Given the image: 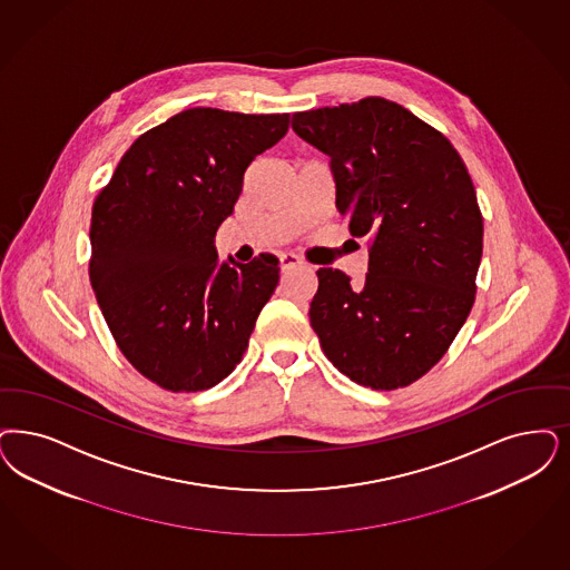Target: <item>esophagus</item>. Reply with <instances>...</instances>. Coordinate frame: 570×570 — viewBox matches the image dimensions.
<instances>
[{
	"mask_svg": "<svg viewBox=\"0 0 570 570\" xmlns=\"http://www.w3.org/2000/svg\"><path fill=\"white\" fill-rule=\"evenodd\" d=\"M301 265H303V261H301L298 256L293 255V253L279 255V267H282V272H291V269H295V267H301Z\"/></svg>",
	"mask_w": 570,
	"mask_h": 570,
	"instance_id": "esophagus-1",
	"label": "esophagus"
}]
</instances>
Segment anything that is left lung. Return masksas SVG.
Listing matches in <instances>:
<instances>
[{
    "label": "left lung",
    "mask_w": 570,
    "mask_h": 570,
    "mask_svg": "<svg viewBox=\"0 0 570 570\" xmlns=\"http://www.w3.org/2000/svg\"><path fill=\"white\" fill-rule=\"evenodd\" d=\"M293 130L331 157L352 236H371L362 286L317 272L312 328L357 385L406 387L446 354L475 298L484 225L470 173L449 138L381 97L298 111Z\"/></svg>",
    "instance_id": "left-lung-1"
}]
</instances>
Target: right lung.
Wrapping results in <instances>:
<instances>
[{
    "instance_id": "1",
    "label": "right lung",
    "mask_w": 570,
    "mask_h": 570,
    "mask_svg": "<svg viewBox=\"0 0 570 570\" xmlns=\"http://www.w3.org/2000/svg\"><path fill=\"white\" fill-rule=\"evenodd\" d=\"M291 114L194 107L130 145L92 206L90 284L119 352L168 392H202L236 368L274 295V255L218 263L250 161Z\"/></svg>"
}]
</instances>
